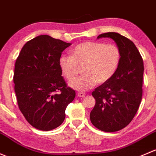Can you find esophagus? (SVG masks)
Instances as JSON below:
<instances>
[{"label":"esophagus","mask_w":156,"mask_h":156,"mask_svg":"<svg viewBox=\"0 0 156 156\" xmlns=\"http://www.w3.org/2000/svg\"><path fill=\"white\" fill-rule=\"evenodd\" d=\"M77 95H78V97H80V98H84L85 96H86V93H84V92H78Z\"/></svg>","instance_id":"1"}]
</instances>
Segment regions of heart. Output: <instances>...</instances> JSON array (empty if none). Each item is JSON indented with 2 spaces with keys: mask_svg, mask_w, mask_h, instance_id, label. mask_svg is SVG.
<instances>
[{
  "mask_svg": "<svg viewBox=\"0 0 156 156\" xmlns=\"http://www.w3.org/2000/svg\"><path fill=\"white\" fill-rule=\"evenodd\" d=\"M121 62V51L114 44L86 41L76 45L71 50V55H63L58 65L64 76L73 81L83 67V76L70 86L79 91H86L96 84L108 82L116 73Z\"/></svg>",
  "mask_w": 156,
  "mask_h": 156,
  "instance_id": "1",
  "label": "heart"
}]
</instances>
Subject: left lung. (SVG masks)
I'll return each mask as SVG.
<instances>
[{
  "label": "left lung",
  "mask_w": 156,
  "mask_h": 156,
  "mask_svg": "<svg viewBox=\"0 0 156 156\" xmlns=\"http://www.w3.org/2000/svg\"><path fill=\"white\" fill-rule=\"evenodd\" d=\"M110 37L121 51V62L108 82L93 91L95 105L90 113L94 127L105 132L118 131L132 121L139 109L143 94L144 62L134 43L115 32L98 38Z\"/></svg>",
  "instance_id": "left-lung-1"
}]
</instances>
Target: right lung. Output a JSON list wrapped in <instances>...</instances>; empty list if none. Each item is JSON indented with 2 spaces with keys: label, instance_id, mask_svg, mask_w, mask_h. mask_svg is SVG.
Segmentation results:
<instances>
[{
  "label": "right lung",
  "instance_id": "1",
  "mask_svg": "<svg viewBox=\"0 0 156 156\" xmlns=\"http://www.w3.org/2000/svg\"><path fill=\"white\" fill-rule=\"evenodd\" d=\"M70 43L40 35L28 41L16 58L13 82L19 108L32 126L50 131L62 124L67 106L76 96L58 65Z\"/></svg>",
  "mask_w": 156,
  "mask_h": 156
}]
</instances>
